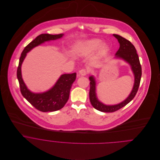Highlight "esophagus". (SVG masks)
<instances>
[{"mask_svg":"<svg viewBox=\"0 0 160 160\" xmlns=\"http://www.w3.org/2000/svg\"><path fill=\"white\" fill-rule=\"evenodd\" d=\"M79 72L81 76H86L88 74V71L86 69H82L79 70Z\"/></svg>","mask_w":160,"mask_h":160,"instance_id":"obj_1","label":"esophagus"}]
</instances>
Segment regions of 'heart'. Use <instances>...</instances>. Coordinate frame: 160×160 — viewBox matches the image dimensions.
<instances>
[{"label": "heart", "instance_id": "1", "mask_svg": "<svg viewBox=\"0 0 160 160\" xmlns=\"http://www.w3.org/2000/svg\"><path fill=\"white\" fill-rule=\"evenodd\" d=\"M101 44V41L98 40V39H92L89 41H88L87 42L85 43L84 46V49L86 50V51L88 52H92L95 50V49H97ZM105 46L104 44H102L100 46V52H103L105 48Z\"/></svg>", "mask_w": 160, "mask_h": 160}]
</instances>
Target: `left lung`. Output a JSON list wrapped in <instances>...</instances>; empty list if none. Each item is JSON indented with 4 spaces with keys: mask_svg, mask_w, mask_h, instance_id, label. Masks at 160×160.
Instances as JSON below:
<instances>
[{
    "mask_svg": "<svg viewBox=\"0 0 160 160\" xmlns=\"http://www.w3.org/2000/svg\"><path fill=\"white\" fill-rule=\"evenodd\" d=\"M113 36L118 39L120 46L119 48L116 53L115 56L116 58H122L129 63L134 74L135 81L132 91L125 100L117 105H106L99 102L97 98L95 79L92 76L89 77V80L91 81L89 98L92 105L96 110L105 113H112L121 109L129 103L134 98L138 89L142 76V67L135 47L129 41L122 36L117 34H113Z\"/></svg>",
    "mask_w": 160,
    "mask_h": 160,
    "instance_id": "8db88e82",
    "label": "left lung"
}]
</instances>
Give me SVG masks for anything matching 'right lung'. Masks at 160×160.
Segmentation results:
<instances>
[{
	"instance_id": "right-lung-1",
	"label": "right lung",
	"mask_w": 160,
	"mask_h": 160,
	"mask_svg": "<svg viewBox=\"0 0 160 160\" xmlns=\"http://www.w3.org/2000/svg\"><path fill=\"white\" fill-rule=\"evenodd\" d=\"M63 34H41L25 47L21 54L17 69V78L20 91L23 97L37 110L42 112H55L62 108L67 102L71 86L76 79V73L62 74L55 86L48 91L34 93L26 88L22 76L21 67L26 53L32 48L46 41L61 38Z\"/></svg>"
}]
</instances>
